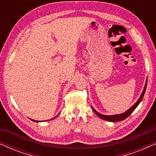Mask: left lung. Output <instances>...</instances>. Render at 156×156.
<instances>
[{
	"mask_svg": "<svg viewBox=\"0 0 156 156\" xmlns=\"http://www.w3.org/2000/svg\"><path fill=\"white\" fill-rule=\"evenodd\" d=\"M146 87H147V80H146V84H145L144 90H143V92L141 94V95H140V97H139V99H138V101H136V103L134 104L133 105L129 108V109H128L126 112H125L124 113H122V114H121L112 115V116H106V115H103V114H100V113H99L98 112H97V111H96L93 107H92V110L94 111V112L95 114H97L100 119H103V120H106V121H112V122H116V121H120L124 120L125 119H126L127 117L129 116V115L131 114L134 110H135V108L137 107V106H138V104H139L140 103V101H142L143 98H144V94H145V92H146Z\"/></svg>",
	"mask_w": 156,
	"mask_h": 156,
	"instance_id": "8db88e82",
	"label": "left lung"
}]
</instances>
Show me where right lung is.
I'll use <instances>...</instances> for the list:
<instances>
[{
    "label": "right lung",
    "instance_id": "add662e5",
    "mask_svg": "<svg viewBox=\"0 0 156 156\" xmlns=\"http://www.w3.org/2000/svg\"><path fill=\"white\" fill-rule=\"evenodd\" d=\"M57 116H55V118H56V117H57ZM55 118H53V119H54ZM31 120H32V121H35V122H40V121H35V120H33V119H31ZM50 120H51V119H50Z\"/></svg>",
    "mask_w": 156,
    "mask_h": 156
}]
</instances>
